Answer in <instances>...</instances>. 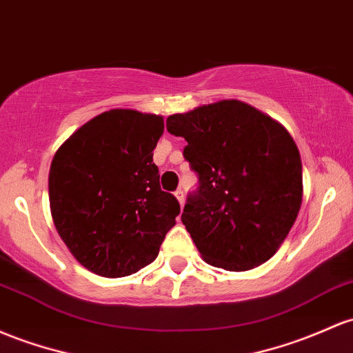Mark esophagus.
<instances>
[{
    "label": "esophagus",
    "mask_w": 353,
    "mask_h": 353,
    "mask_svg": "<svg viewBox=\"0 0 353 353\" xmlns=\"http://www.w3.org/2000/svg\"><path fill=\"white\" fill-rule=\"evenodd\" d=\"M174 194H176L177 201H179L181 206H184V191H183V189H177V191L174 192Z\"/></svg>",
    "instance_id": "obj_1"
}]
</instances>
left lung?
<instances>
[{
    "label": "left lung",
    "mask_w": 353,
    "mask_h": 353,
    "mask_svg": "<svg viewBox=\"0 0 353 353\" xmlns=\"http://www.w3.org/2000/svg\"><path fill=\"white\" fill-rule=\"evenodd\" d=\"M199 176L181 216L201 256L228 271L253 270L280 250L303 197L298 147L288 130L241 100L168 117Z\"/></svg>",
    "instance_id": "8db88e82"
}]
</instances>
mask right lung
I'll return each mask as SVG.
<instances>
[{
	"instance_id": "obj_1",
	"label": "right lung",
	"mask_w": 353,
	"mask_h": 353,
	"mask_svg": "<svg viewBox=\"0 0 353 353\" xmlns=\"http://www.w3.org/2000/svg\"><path fill=\"white\" fill-rule=\"evenodd\" d=\"M162 115L112 108L63 142L48 176L50 209L70 253L95 274L120 278L157 258L179 203L159 184L154 149Z\"/></svg>"
}]
</instances>
